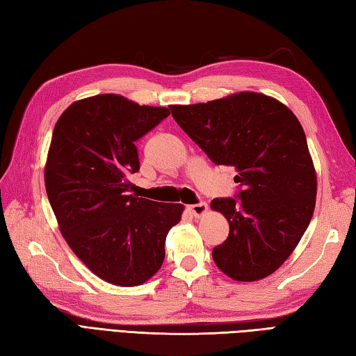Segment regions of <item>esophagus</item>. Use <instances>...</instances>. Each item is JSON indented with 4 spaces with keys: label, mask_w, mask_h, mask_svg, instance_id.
<instances>
[{
    "label": "esophagus",
    "mask_w": 356,
    "mask_h": 356,
    "mask_svg": "<svg viewBox=\"0 0 356 356\" xmlns=\"http://www.w3.org/2000/svg\"><path fill=\"white\" fill-rule=\"evenodd\" d=\"M188 211H190L194 217H202L208 211V205L205 202H200V203H195V205L188 207Z\"/></svg>",
    "instance_id": "34e87169"
}]
</instances>
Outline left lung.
I'll return each instance as SVG.
<instances>
[{
  "label": "left lung",
  "instance_id": "left-lung-1",
  "mask_svg": "<svg viewBox=\"0 0 356 356\" xmlns=\"http://www.w3.org/2000/svg\"><path fill=\"white\" fill-rule=\"evenodd\" d=\"M170 110L211 161L238 174V199L211 202L229 223L228 238L213 249L217 268L237 282L270 275L297 248L315 209L316 174L300 120L254 92Z\"/></svg>",
  "mask_w": 356,
  "mask_h": 356
}]
</instances>
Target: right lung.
I'll return each instance as SVG.
<instances>
[{"label":"right lung","mask_w":356,"mask_h":356,"mask_svg":"<svg viewBox=\"0 0 356 356\" xmlns=\"http://www.w3.org/2000/svg\"><path fill=\"white\" fill-rule=\"evenodd\" d=\"M170 110L119 95L73 102L53 130L44 170L45 191L72 251L99 278L139 286L161 269L166 234L184 205L130 194L138 172L136 140Z\"/></svg>","instance_id":"1"}]
</instances>
